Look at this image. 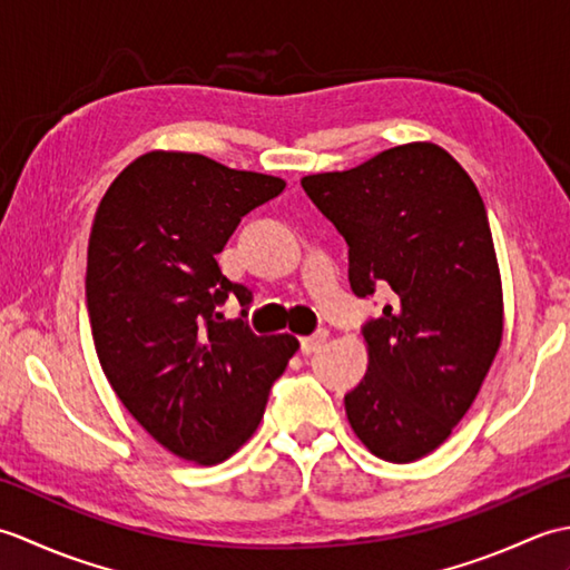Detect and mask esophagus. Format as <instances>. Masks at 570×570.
<instances>
[{
	"label": "esophagus",
	"mask_w": 570,
	"mask_h": 570,
	"mask_svg": "<svg viewBox=\"0 0 570 570\" xmlns=\"http://www.w3.org/2000/svg\"><path fill=\"white\" fill-rule=\"evenodd\" d=\"M325 337H328V333H325V331L301 337V353H304V355L316 353V350H321V345L325 343Z\"/></svg>",
	"instance_id": "esophagus-1"
}]
</instances>
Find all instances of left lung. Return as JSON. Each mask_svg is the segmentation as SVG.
<instances>
[{
	"label": "left lung",
	"instance_id": "obj_1",
	"mask_svg": "<svg viewBox=\"0 0 570 570\" xmlns=\"http://www.w3.org/2000/svg\"><path fill=\"white\" fill-rule=\"evenodd\" d=\"M301 186L347 242L353 292H392L362 328L370 362L345 394V414L370 453L411 463L465 416L502 343L485 203L465 168L431 141L304 176Z\"/></svg>",
	"mask_w": 570,
	"mask_h": 570
}]
</instances>
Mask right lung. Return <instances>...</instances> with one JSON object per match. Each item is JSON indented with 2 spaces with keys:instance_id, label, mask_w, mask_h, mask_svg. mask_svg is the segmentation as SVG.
Returning <instances> with one entry per match:
<instances>
[{
  "instance_id": "1",
  "label": "right lung",
  "mask_w": 570,
  "mask_h": 570,
  "mask_svg": "<svg viewBox=\"0 0 570 570\" xmlns=\"http://www.w3.org/2000/svg\"><path fill=\"white\" fill-rule=\"evenodd\" d=\"M284 188L203 154L149 151L95 213L85 298L105 377L154 441L196 465L223 463L252 439L298 350L294 335H254L217 311L229 294L242 306L252 294L215 254Z\"/></svg>"
}]
</instances>
